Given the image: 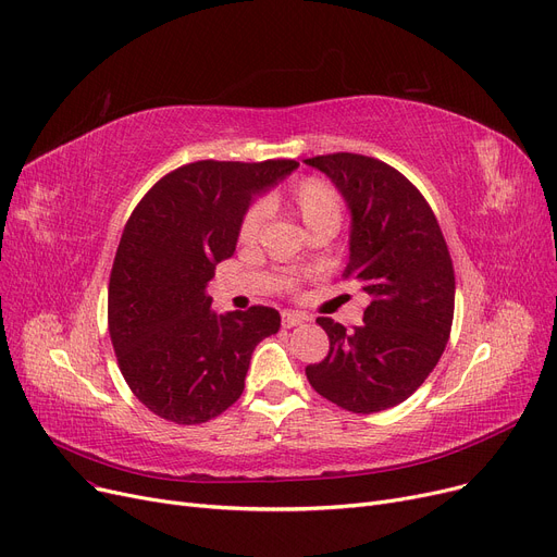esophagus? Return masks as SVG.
<instances>
[{"label": "esophagus", "mask_w": 557, "mask_h": 557, "mask_svg": "<svg viewBox=\"0 0 557 557\" xmlns=\"http://www.w3.org/2000/svg\"><path fill=\"white\" fill-rule=\"evenodd\" d=\"M308 320L306 314H301V312H295V310H285L283 314H281V324H283V329H293V326H299V324H304Z\"/></svg>", "instance_id": "esophagus-1"}]
</instances>
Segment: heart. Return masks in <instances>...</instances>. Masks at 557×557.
<instances>
[{
  "instance_id": "b5f03b06",
  "label": "heart",
  "mask_w": 557,
  "mask_h": 557,
  "mask_svg": "<svg viewBox=\"0 0 557 557\" xmlns=\"http://www.w3.org/2000/svg\"><path fill=\"white\" fill-rule=\"evenodd\" d=\"M262 207L268 210V213H289L295 215L297 220H301V224L310 231L314 228H322V226H331L337 228L339 220H342V199L335 193V188H331L329 183L320 181V178H304L295 185H289L287 193L283 195H272L262 201ZM264 220V211L260 206L249 208L240 228H237V237H240V243H253L260 226Z\"/></svg>"
}]
</instances>
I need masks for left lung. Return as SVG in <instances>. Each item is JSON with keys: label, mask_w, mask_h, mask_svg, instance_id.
Listing matches in <instances>:
<instances>
[{"label": "left lung", "mask_w": 557, "mask_h": 557, "mask_svg": "<svg viewBox=\"0 0 557 557\" xmlns=\"http://www.w3.org/2000/svg\"><path fill=\"white\" fill-rule=\"evenodd\" d=\"M304 163L324 172L347 201L344 278L354 276L369 299L354 333L317 317L331 349L306 376L349 412L394 408L429 379L451 333L456 276L442 228L414 185L376 158L342 151Z\"/></svg>", "instance_id": "1"}]
</instances>
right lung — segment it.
I'll list each match as a JSON object with an SVG mask.
<instances>
[{
    "label": "right lung",
    "mask_w": 557,
    "mask_h": 557,
    "mask_svg": "<svg viewBox=\"0 0 557 557\" xmlns=\"http://www.w3.org/2000/svg\"><path fill=\"white\" fill-rule=\"evenodd\" d=\"M297 168L197 161L163 176L131 213L109 283V333L124 381L153 414L193 426L240 399L256 344L278 333L281 314H218L206 287L233 256L253 197Z\"/></svg>",
    "instance_id": "add662e5"
}]
</instances>
